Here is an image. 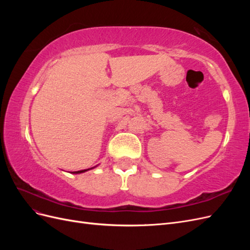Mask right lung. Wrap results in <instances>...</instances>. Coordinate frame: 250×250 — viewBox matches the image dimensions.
<instances>
[{
    "label": "right lung",
    "instance_id": "1",
    "mask_svg": "<svg viewBox=\"0 0 250 250\" xmlns=\"http://www.w3.org/2000/svg\"><path fill=\"white\" fill-rule=\"evenodd\" d=\"M93 168H95V167H93ZM93 168H89V169H86V170H80V171H75L74 173H76V174H79V173H83V172H85V171H88V170H90V169H93Z\"/></svg>",
    "mask_w": 250,
    "mask_h": 250
}]
</instances>
